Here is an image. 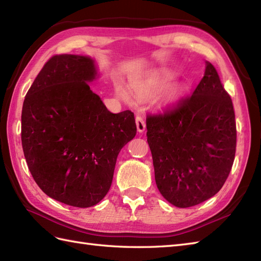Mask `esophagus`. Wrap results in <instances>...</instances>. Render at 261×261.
Returning a JSON list of instances; mask_svg holds the SVG:
<instances>
[{
  "label": "esophagus",
  "mask_w": 261,
  "mask_h": 261,
  "mask_svg": "<svg viewBox=\"0 0 261 261\" xmlns=\"http://www.w3.org/2000/svg\"><path fill=\"white\" fill-rule=\"evenodd\" d=\"M136 124H137L138 132H143V131H145V129H146V123H145V120L142 119V116L137 115V118H136Z\"/></svg>",
  "instance_id": "esophagus-1"
}]
</instances>
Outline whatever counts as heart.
<instances>
[{
	"instance_id": "obj_1",
	"label": "heart",
	"mask_w": 261,
	"mask_h": 261,
	"mask_svg": "<svg viewBox=\"0 0 261 261\" xmlns=\"http://www.w3.org/2000/svg\"><path fill=\"white\" fill-rule=\"evenodd\" d=\"M173 74L170 71H158V73H154L152 76L149 77L147 80L143 81H137L131 84V90L134 92L137 96H148L151 95L157 90H159L162 85H164L166 82L171 79ZM116 95H118L121 99H123L126 103H132V96L131 94L127 92L125 88L122 85H116L115 87ZM182 92V87L180 85H175L169 90L168 97L175 98L180 95Z\"/></svg>"
}]
</instances>
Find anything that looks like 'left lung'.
<instances>
[{"label": "left lung", "mask_w": 261, "mask_h": 261, "mask_svg": "<svg viewBox=\"0 0 261 261\" xmlns=\"http://www.w3.org/2000/svg\"><path fill=\"white\" fill-rule=\"evenodd\" d=\"M154 179L177 207L214 196L228 178L236 156L233 104L214 66L206 62L193 94L163 113L147 115Z\"/></svg>", "instance_id": "obj_1"}]
</instances>
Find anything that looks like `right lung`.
<instances>
[{
    "mask_svg": "<svg viewBox=\"0 0 261 261\" xmlns=\"http://www.w3.org/2000/svg\"><path fill=\"white\" fill-rule=\"evenodd\" d=\"M94 60L55 55L28 91L21 140L33 179L49 197L90 207L107 195L120 150L137 134L135 114L111 113L88 82Z\"/></svg>",
    "mask_w": 261,
    "mask_h": 261,
    "instance_id": "obj_1",
    "label": "right lung"
}]
</instances>
